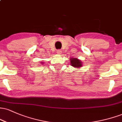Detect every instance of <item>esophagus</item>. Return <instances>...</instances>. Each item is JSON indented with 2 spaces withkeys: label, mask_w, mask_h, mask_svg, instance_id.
I'll return each mask as SVG.
<instances>
[{
  "label": "esophagus",
  "mask_w": 122,
  "mask_h": 122,
  "mask_svg": "<svg viewBox=\"0 0 122 122\" xmlns=\"http://www.w3.org/2000/svg\"><path fill=\"white\" fill-rule=\"evenodd\" d=\"M57 53L58 54H61V53H62V51H61V50H57Z\"/></svg>",
  "instance_id": "1"
}]
</instances>
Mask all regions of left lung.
I'll list each match as a JSON object with an SVG mask.
<instances>
[{
    "label": "left lung",
    "mask_w": 122,
    "mask_h": 122,
    "mask_svg": "<svg viewBox=\"0 0 122 122\" xmlns=\"http://www.w3.org/2000/svg\"><path fill=\"white\" fill-rule=\"evenodd\" d=\"M70 62H71V65L72 66L75 67V68L79 69V68H81L82 66V62L81 60L77 58H72L71 57L70 58Z\"/></svg>",
    "instance_id": "8db88e82"
}]
</instances>
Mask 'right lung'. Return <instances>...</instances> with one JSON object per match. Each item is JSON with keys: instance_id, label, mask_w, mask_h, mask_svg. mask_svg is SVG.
<instances>
[{"instance_id": "1", "label": "right lung", "mask_w": 122, "mask_h": 122, "mask_svg": "<svg viewBox=\"0 0 122 122\" xmlns=\"http://www.w3.org/2000/svg\"><path fill=\"white\" fill-rule=\"evenodd\" d=\"M41 64H43V62H41Z\"/></svg>"}]
</instances>
